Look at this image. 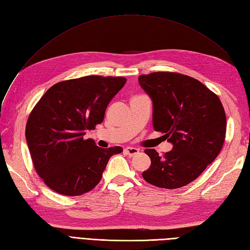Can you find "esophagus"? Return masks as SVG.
Listing matches in <instances>:
<instances>
[{
    "instance_id": "34e87169",
    "label": "esophagus",
    "mask_w": 250,
    "mask_h": 250,
    "mask_svg": "<svg viewBox=\"0 0 250 250\" xmlns=\"http://www.w3.org/2000/svg\"><path fill=\"white\" fill-rule=\"evenodd\" d=\"M124 152H125L126 154H128V155L133 156V155H135V154L140 153V150H139L138 148H134V147H126V148L124 149Z\"/></svg>"
}]
</instances>
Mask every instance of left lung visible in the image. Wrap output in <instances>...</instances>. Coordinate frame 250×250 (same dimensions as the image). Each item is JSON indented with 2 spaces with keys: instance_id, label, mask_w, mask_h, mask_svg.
Here are the masks:
<instances>
[{
  "instance_id": "obj_1",
  "label": "left lung",
  "mask_w": 250,
  "mask_h": 250,
  "mask_svg": "<svg viewBox=\"0 0 250 250\" xmlns=\"http://www.w3.org/2000/svg\"><path fill=\"white\" fill-rule=\"evenodd\" d=\"M139 83L152 100L154 130L165 133L173 145L163 156L154 149L145 150L151 166L143 178L164 188L187 186L214 162L223 146L222 103L200 81L178 73L141 75Z\"/></svg>"
}]
</instances>
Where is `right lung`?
I'll return each mask as SVG.
<instances>
[{
    "label": "right lung",
    "mask_w": 250,
    "mask_h": 250,
    "mask_svg": "<svg viewBox=\"0 0 250 250\" xmlns=\"http://www.w3.org/2000/svg\"><path fill=\"white\" fill-rule=\"evenodd\" d=\"M126 83L124 77L86 76L51 86L31 111L26 140L37 174L51 190L82 195L99 184L113 154L123 149L100 148L87 130L103 122L105 110Z\"/></svg>",
    "instance_id": "right-lung-1"
}]
</instances>
